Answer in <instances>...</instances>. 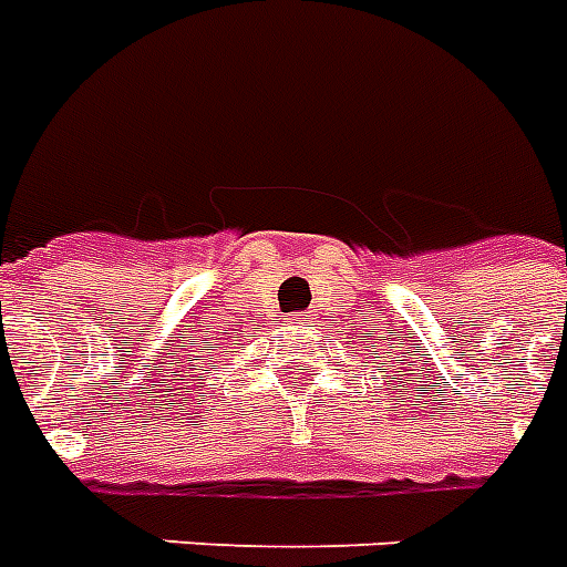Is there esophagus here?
I'll return each instance as SVG.
<instances>
[{
	"instance_id": "34e87169",
	"label": "esophagus",
	"mask_w": 567,
	"mask_h": 567,
	"mask_svg": "<svg viewBox=\"0 0 567 567\" xmlns=\"http://www.w3.org/2000/svg\"><path fill=\"white\" fill-rule=\"evenodd\" d=\"M308 315H293V320H299V323H302V320H306Z\"/></svg>"
}]
</instances>
